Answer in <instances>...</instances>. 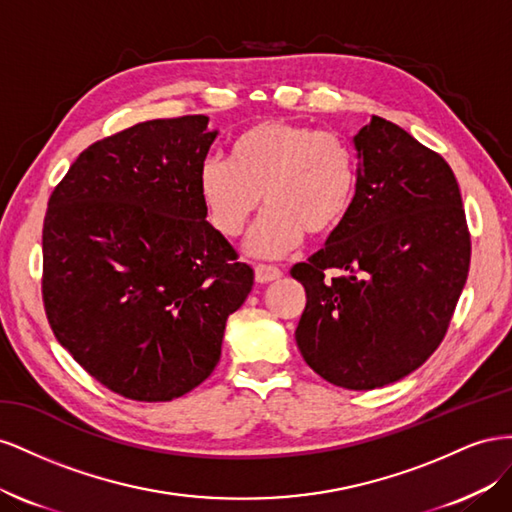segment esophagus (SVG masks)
I'll use <instances>...</instances> for the list:
<instances>
[{
  "label": "esophagus",
  "mask_w": 512,
  "mask_h": 512,
  "mask_svg": "<svg viewBox=\"0 0 512 512\" xmlns=\"http://www.w3.org/2000/svg\"><path fill=\"white\" fill-rule=\"evenodd\" d=\"M281 276H283V272H281V268H276V266H270V264H257L255 266V281L257 283H270V281L281 279Z\"/></svg>",
  "instance_id": "esophagus-1"
}]
</instances>
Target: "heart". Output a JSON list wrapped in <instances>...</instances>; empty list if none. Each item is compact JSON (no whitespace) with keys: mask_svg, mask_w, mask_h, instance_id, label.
<instances>
[{"mask_svg":"<svg viewBox=\"0 0 512 512\" xmlns=\"http://www.w3.org/2000/svg\"><path fill=\"white\" fill-rule=\"evenodd\" d=\"M199 197L212 225L238 238L257 212L251 251L276 257L304 233L337 231L358 197V156L341 135L289 120H259L231 139L227 163L208 160L199 171Z\"/></svg>","mask_w":512,"mask_h":512,"instance_id":"1","label":"heart"}]
</instances>
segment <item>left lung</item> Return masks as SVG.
<instances>
[{
    "mask_svg": "<svg viewBox=\"0 0 512 512\" xmlns=\"http://www.w3.org/2000/svg\"><path fill=\"white\" fill-rule=\"evenodd\" d=\"M354 145V210L321 251L291 268L306 291L296 343L326 382L373 390L440 347L472 242L457 178L440 154L377 115Z\"/></svg>",
    "mask_w": 512,
    "mask_h": 512,
    "instance_id": "1",
    "label": "left lung"
}]
</instances>
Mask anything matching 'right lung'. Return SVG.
<instances>
[{
    "label": "right lung",
    "instance_id": "1",
    "mask_svg": "<svg viewBox=\"0 0 512 512\" xmlns=\"http://www.w3.org/2000/svg\"><path fill=\"white\" fill-rule=\"evenodd\" d=\"M206 115L150 120L83 150L42 225L55 339L111 392L171 401L208 379L255 272L208 221Z\"/></svg>",
    "mask_w": 512,
    "mask_h": 512
}]
</instances>
